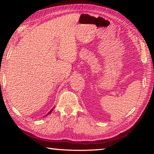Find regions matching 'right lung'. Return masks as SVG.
<instances>
[{
  "label": "right lung",
  "mask_w": 154,
  "mask_h": 154,
  "mask_svg": "<svg viewBox=\"0 0 154 154\" xmlns=\"http://www.w3.org/2000/svg\"><path fill=\"white\" fill-rule=\"evenodd\" d=\"M53 109H54V108H53V109H51V111H49V113H48V114H46V115H45V116H48V115H49V114H50V113H51V111H53ZM44 117H45V116H44Z\"/></svg>",
  "instance_id": "add662e5"
}]
</instances>
